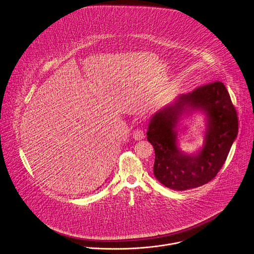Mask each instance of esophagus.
<instances>
[{
  "label": "esophagus",
  "instance_id": "esophagus-1",
  "mask_svg": "<svg viewBox=\"0 0 254 254\" xmlns=\"http://www.w3.org/2000/svg\"><path fill=\"white\" fill-rule=\"evenodd\" d=\"M132 137H133V139H134V140L139 141V140H142V139H144V137H145V133H144V131H143L142 129H139V128H137L136 130L133 131Z\"/></svg>",
  "mask_w": 254,
  "mask_h": 254
}]
</instances>
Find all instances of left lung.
<instances>
[{
  "instance_id": "8db88e82",
  "label": "left lung",
  "mask_w": 254,
  "mask_h": 254,
  "mask_svg": "<svg viewBox=\"0 0 254 254\" xmlns=\"http://www.w3.org/2000/svg\"><path fill=\"white\" fill-rule=\"evenodd\" d=\"M194 112L206 116L204 144L193 154H186L179 149V127L184 117ZM237 134V113L223 82L215 81L179 95L149 120L147 135L155 152L154 177L177 191L207 183L224 164Z\"/></svg>"
}]
</instances>
